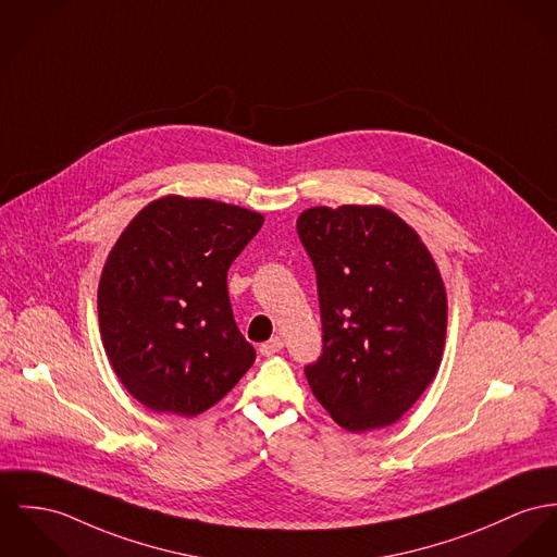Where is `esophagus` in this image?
Masks as SVG:
<instances>
[{"label":"esophagus","mask_w":557,"mask_h":557,"mask_svg":"<svg viewBox=\"0 0 557 557\" xmlns=\"http://www.w3.org/2000/svg\"><path fill=\"white\" fill-rule=\"evenodd\" d=\"M282 347H284V339H282V337H273V339H269V342L260 345V354H262V356H273V354H277Z\"/></svg>","instance_id":"1"}]
</instances>
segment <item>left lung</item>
<instances>
[{"label": "left lung", "mask_w": 557, "mask_h": 557, "mask_svg": "<svg viewBox=\"0 0 557 557\" xmlns=\"http://www.w3.org/2000/svg\"><path fill=\"white\" fill-rule=\"evenodd\" d=\"M315 267L322 356L313 396L349 432L400 420L434 380L447 293L422 237L382 206H318L297 220Z\"/></svg>", "instance_id": "1"}]
</instances>
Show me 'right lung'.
<instances>
[{
    "label": "right lung",
    "instance_id": "obj_1",
    "mask_svg": "<svg viewBox=\"0 0 557 557\" xmlns=\"http://www.w3.org/2000/svg\"><path fill=\"white\" fill-rule=\"evenodd\" d=\"M262 222L239 206L168 195L116 239L97 288L99 333L114 373L144 407L199 416L255 364L226 271Z\"/></svg>",
    "mask_w": 557,
    "mask_h": 557
}]
</instances>
